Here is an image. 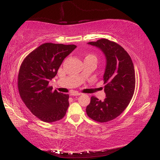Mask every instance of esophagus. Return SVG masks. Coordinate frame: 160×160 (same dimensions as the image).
Here are the masks:
<instances>
[{"instance_id":"1","label":"esophagus","mask_w":160,"mask_h":160,"mask_svg":"<svg viewBox=\"0 0 160 160\" xmlns=\"http://www.w3.org/2000/svg\"><path fill=\"white\" fill-rule=\"evenodd\" d=\"M81 93H79V92H72L71 94H70V95L71 96H79L80 95Z\"/></svg>"}]
</instances>
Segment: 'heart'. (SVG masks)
<instances>
[{"label": "heart", "mask_w": 160, "mask_h": 160, "mask_svg": "<svg viewBox=\"0 0 160 160\" xmlns=\"http://www.w3.org/2000/svg\"><path fill=\"white\" fill-rule=\"evenodd\" d=\"M86 57H95V56H94V55H92V54H89V55H88V56H86Z\"/></svg>", "instance_id": "b5f03b06"}]
</instances>
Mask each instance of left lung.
Wrapping results in <instances>:
<instances>
[{"mask_svg": "<svg viewBox=\"0 0 160 160\" xmlns=\"http://www.w3.org/2000/svg\"><path fill=\"white\" fill-rule=\"evenodd\" d=\"M88 44L99 48L106 58L104 76V101L92 97L87 106L89 117L100 123L113 120L128 107L135 87L134 66L131 56L120 45L107 39L91 42Z\"/></svg>", "mask_w": 160, "mask_h": 160, "instance_id": "obj_1", "label": "left lung"}]
</instances>
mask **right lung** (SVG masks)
<instances>
[{"label": "right lung", "instance_id": "right-lung-1", "mask_svg": "<svg viewBox=\"0 0 160 160\" xmlns=\"http://www.w3.org/2000/svg\"><path fill=\"white\" fill-rule=\"evenodd\" d=\"M77 47L74 44L45 43L29 54L18 74V90L26 107L40 120H61L69 106L68 94L53 91L50 80L56 76L65 58Z\"/></svg>", "mask_w": 160, "mask_h": 160}]
</instances>
